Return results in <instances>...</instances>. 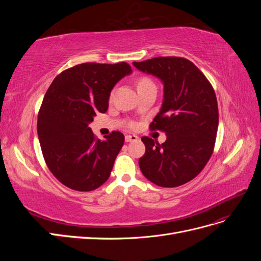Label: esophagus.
Listing matches in <instances>:
<instances>
[{
	"instance_id": "34e87169",
	"label": "esophagus",
	"mask_w": 261,
	"mask_h": 261,
	"mask_svg": "<svg viewBox=\"0 0 261 261\" xmlns=\"http://www.w3.org/2000/svg\"><path fill=\"white\" fill-rule=\"evenodd\" d=\"M138 139V136L136 135H125V140L127 143H130V141H136Z\"/></svg>"
}]
</instances>
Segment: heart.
Here are the masks:
<instances>
[{
  "instance_id": "heart-1",
  "label": "heart",
  "mask_w": 261,
  "mask_h": 261,
  "mask_svg": "<svg viewBox=\"0 0 261 261\" xmlns=\"http://www.w3.org/2000/svg\"><path fill=\"white\" fill-rule=\"evenodd\" d=\"M149 85H154V84H153V82H152L151 80H150L149 77H146V76H144V77L139 78L138 84H137V87H138V88H141V87L149 86Z\"/></svg>"
}]
</instances>
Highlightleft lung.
Masks as SVG:
<instances>
[{
	"instance_id": "1",
	"label": "left lung",
	"mask_w": 261,
	"mask_h": 261,
	"mask_svg": "<svg viewBox=\"0 0 261 261\" xmlns=\"http://www.w3.org/2000/svg\"><path fill=\"white\" fill-rule=\"evenodd\" d=\"M141 72L159 77L164 85L160 112L149 128L167 134L159 144L141 138L146 146L139 168L146 178L161 187H177L195 178L215 149L219 110L215 89L193 62L158 57L134 62Z\"/></svg>"
}]
</instances>
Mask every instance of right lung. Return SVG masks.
Returning <instances> with one entry per match:
<instances>
[{
    "label": "right lung",
    "mask_w": 261,
    "mask_h": 261,
    "mask_svg": "<svg viewBox=\"0 0 261 261\" xmlns=\"http://www.w3.org/2000/svg\"><path fill=\"white\" fill-rule=\"evenodd\" d=\"M130 73L126 62L83 63L63 70L46 90L38 113V137L46 165L63 185L90 192L111 174L124 135L113 130L100 140L88 124L98 112H107L114 85Z\"/></svg>",
    "instance_id": "1"
}]
</instances>
